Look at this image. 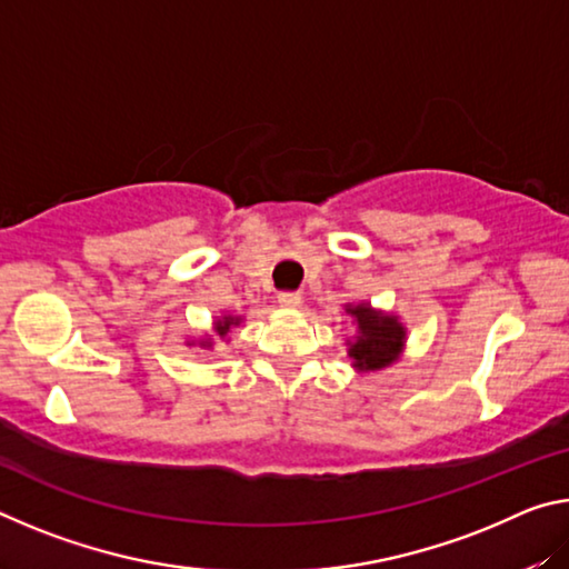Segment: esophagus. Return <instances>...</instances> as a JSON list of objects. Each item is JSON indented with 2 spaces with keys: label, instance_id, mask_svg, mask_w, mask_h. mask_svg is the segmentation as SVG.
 <instances>
[{
  "label": "esophagus",
  "instance_id": "obj_1",
  "mask_svg": "<svg viewBox=\"0 0 569 569\" xmlns=\"http://www.w3.org/2000/svg\"><path fill=\"white\" fill-rule=\"evenodd\" d=\"M278 303L288 306V308H296L298 303H301V293H298V291H281V293H278Z\"/></svg>",
  "mask_w": 569,
  "mask_h": 569
}]
</instances>
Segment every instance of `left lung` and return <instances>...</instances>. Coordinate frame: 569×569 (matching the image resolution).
<instances>
[{
	"mask_svg": "<svg viewBox=\"0 0 569 569\" xmlns=\"http://www.w3.org/2000/svg\"><path fill=\"white\" fill-rule=\"evenodd\" d=\"M349 313L359 323L361 336L351 346V356L359 369H381L391 363L403 346V329L391 316L379 319L369 306H353Z\"/></svg>",
	"mask_w": 569,
	"mask_h": 569,
	"instance_id": "obj_1",
	"label": "left lung"
}]
</instances>
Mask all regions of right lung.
Here are the masks:
<instances>
[{
  "label": "right lung",
  "mask_w": 569,
  "mask_h": 569,
  "mask_svg": "<svg viewBox=\"0 0 569 569\" xmlns=\"http://www.w3.org/2000/svg\"><path fill=\"white\" fill-rule=\"evenodd\" d=\"M233 323H238V319H226V321H220L218 323V333L220 336H226L228 333V329H230V326H233ZM208 343V341H206Z\"/></svg>",
  "instance_id": "right-lung-1"
}]
</instances>
